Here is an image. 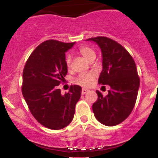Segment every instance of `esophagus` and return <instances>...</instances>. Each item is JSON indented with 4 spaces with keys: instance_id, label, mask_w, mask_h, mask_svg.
Wrapping results in <instances>:
<instances>
[{
    "instance_id": "1",
    "label": "esophagus",
    "mask_w": 158,
    "mask_h": 158,
    "mask_svg": "<svg viewBox=\"0 0 158 158\" xmlns=\"http://www.w3.org/2000/svg\"><path fill=\"white\" fill-rule=\"evenodd\" d=\"M88 91H89V90H88V89H86V88H82V90H81V94H85Z\"/></svg>"
}]
</instances>
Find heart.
<instances>
[{
  "mask_svg": "<svg viewBox=\"0 0 158 158\" xmlns=\"http://www.w3.org/2000/svg\"><path fill=\"white\" fill-rule=\"evenodd\" d=\"M79 53L81 54L85 59L87 60L91 61L94 60L96 57V52L92 48H89L88 46H81L79 50ZM65 62H66L67 67L69 68L71 64V56L70 55L67 56L66 59H65ZM97 74L94 72L91 71L89 73H83L79 74L78 77L74 79L76 84L81 85V86L84 87H89L93 84V81L95 79Z\"/></svg>",
  "mask_w": 158,
  "mask_h": 158,
  "instance_id": "1",
  "label": "heart"
}]
</instances>
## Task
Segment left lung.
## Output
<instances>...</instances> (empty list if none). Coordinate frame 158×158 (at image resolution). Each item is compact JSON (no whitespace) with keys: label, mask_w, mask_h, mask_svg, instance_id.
<instances>
[{"label":"left lung","mask_w":158,"mask_h":158,"mask_svg":"<svg viewBox=\"0 0 158 158\" xmlns=\"http://www.w3.org/2000/svg\"><path fill=\"white\" fill-rule=\"evenodd\" d=\"M97 43L102 56V70L98 83L109 85L103 97L97 90L98 99L93 104L96 119L107 126L119 124L131 113L137 100L139 79L131 56L121 44L107 37L90 38Z\"/></svg>","instance_id":"8db88e82"}]
</instances>
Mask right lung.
Listing matches in <instances>:
<instances>
[{"label": "right lung", "instance_id": "1", "mask_svg": "<svg viewBox=\"0 0 158 158\" xmlns=\"http://www.w3.org/2000/svg\"><path fill=\"white\" fill-rule=\"evenodd\" d=\"M75 44L56 40L41 43L32 52L23 71L22 94L30 112L40 124L52 130L73 120L81 88L71 85L64 95L58 88L68 73L65 52Z\"/></svg>", "mask_w": 158, "mask_h": 158}]
</instances>
